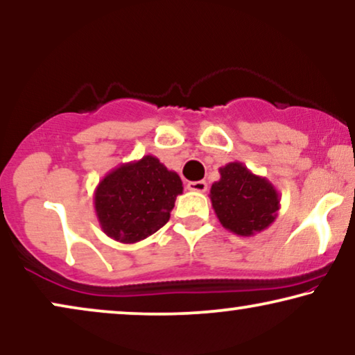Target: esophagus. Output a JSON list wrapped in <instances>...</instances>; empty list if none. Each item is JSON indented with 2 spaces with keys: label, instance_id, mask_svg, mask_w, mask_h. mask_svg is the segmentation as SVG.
Returning <instances> with one entry per match:
<instances>
[{
  "label": "esophagus",
  "instance_id": "1",
  "mask_svg": "<svg viewBox=\"0 0 355 355\" xmlns=\"http://www.w3.org/2000/svg\"><path fill=\"white\" fill-rule=\"evenodd\" d=\"M187 188L190 191H198V193H205L207 190V183L205 180H198V182H188Z\"/></svg>",
  "mask_w": 355,
  "mask_h": 355
}]
</instances>
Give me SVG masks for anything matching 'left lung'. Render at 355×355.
I'll use <instances>...</instances> for the list:
<instances>
[{"instance_id": "left-lung-1", "label": "left lung", "mask_w": 355, "mask_h": 355, "mask_svg": "<svg viewBox=\"0 0 355 355\" xmlns=\"http://www.w3.org/2000/svg\"><path fill=\"white\" fill-rule=\"evenodd\" d=\"M219 173L209 198L224 229L240 237H252L276 220L281 198L266 177L254 175L242 162H229Z\"/></svg>"}]
</instances>
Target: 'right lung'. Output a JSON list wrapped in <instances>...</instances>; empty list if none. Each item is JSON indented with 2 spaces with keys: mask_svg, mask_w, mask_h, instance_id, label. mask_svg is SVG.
<instances>
[{
  "mask_svg": "<svg viewBox=\"0 0 355 355\" xmlns=\"http://www.w3.org/2000/svg\"><path fill=\"white\" fill-rule=\"evenodd\" d=\"M182 193L178 173L154 155H144L118 165L98 182L94 207L108 237L120 243H136L167 224Z\"/></svg>",
  "mask_w": 355,
  "mask_h": 355,
  "instance_id": "right-lung-1",
  "label": "right lung"
}]
</instances>
